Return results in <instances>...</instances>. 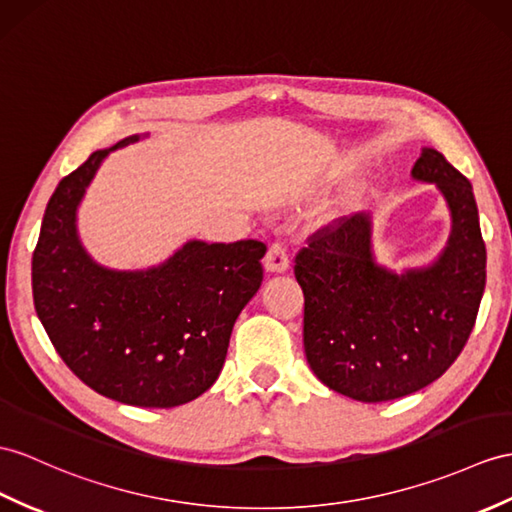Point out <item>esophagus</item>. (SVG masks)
I'll list each match as a JSON object with an SVG mask.
<instances>
[{
  "label": "esophagus",
  "mask_w": 512,
  "mask_h": 512,
  "mask_svg": "<svg viewBox=\"0 0 512 512\" xmlns=\"http://www.w3.org/2000/svg\"><path fill=\"white\" fill-rule=\"evenodd\" d=\"M265 267H267V271H273V273L289 269V252H286L284 241L278 239L269 245L267 254H265Z\"/></svg>",
  "instance_id": "34e87169"
}]
</instances>
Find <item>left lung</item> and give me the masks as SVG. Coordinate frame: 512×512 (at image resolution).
Returning a JSON list of instances; mask_svg holds the SVG:
<instances>
[{
  "label": "left lung",
  "instance_id": "left-lung-1",
  "mask_svg": "<svg viewBox=\"0 0 512 512\" xmlns=\"http://www.w3.org/2000/svg\"><path fill=\"white\" fill-rule=\"evenodd\" d=\"M413 176L434 182L452 210V236L428 269L376 265L367 215L334 219L295 254L304 291V352L315 376L358 402H389L452 367L476 326L486 247L471 182L426 147Z\"/></svg>",
  "mask_w": 512,
  "mask_h": 512
}]
</instances>
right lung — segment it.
I'll return each mask as SVG.
<instances>
[{"mask_svg": "<svg viewBox=\"0 0 512 512\" xmlns=\"http://www.w3.org/2000/svg\"><path fill=\"white\" fill-rule=\"evenodd\" d=\"M62 178L49 197L32 254V295L65 365L99 395L173 408L217 380L236 317L263 282L267 245L191 241L147 271H110L84 252L76 208L108 152Z\"/></svg>", "mask_w": 512, "mask_h": 512, "instance_id": "add662e5", "label": "right lung"}]
</instances>
